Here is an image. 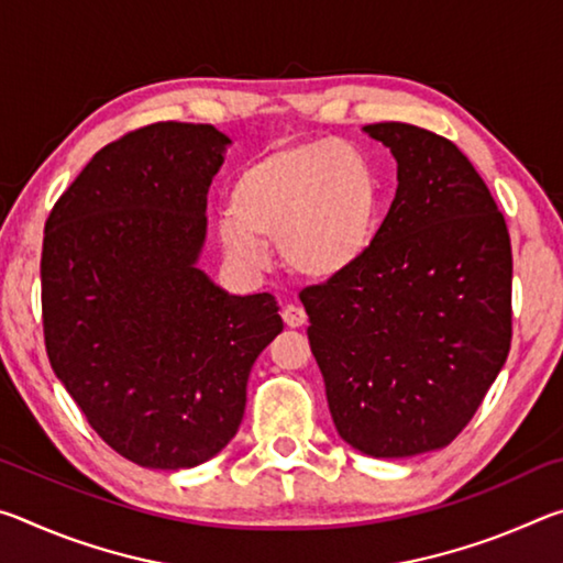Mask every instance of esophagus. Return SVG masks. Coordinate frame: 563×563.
I'll list each match as a JSON object with an SVG mask.
<instances>
[{"label": "esophagus", "mask_w": 563, "mask_h": 563, "mask_svg": "<svg viewBox=\"0 0 563 563\" xmlns=\"http://www.w3.org/2000/svg\"><path fill=\"white\" fill-rule=\"evenodd\" d=\"M283 320H285V325H288V328H302L305 320H308V316H305V310L300 308V305L288 302L283 308Z\"/></svg>", "instance_id": "obj_1"}]
</instances>
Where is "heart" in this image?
I'll return each instance as SVG.
<instances>
[{
    "instance_id": "b5f03b06",
    "label": "heart",
    "mask_w": 563,
    "mask_h": 563,
    "mask_svg": "<svg viewBox=\"0 0 563 563\" xmlns=\"http://www.w3.org/2000/svg\"><path fill=\"white\" fill-rule=\"evenodd\" d=\"M218 221L228 258L247 271L268 261L275 238L280 258L308 280L350 273L373 251L383 216V184L365 154L340 141H300L245 166Z\"/></svg>"
}]
</instances>
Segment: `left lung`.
<instances>
[{"mask_svg":"<svg viewBox=\"0 0 563 563\" xmlns=\"http://www.w3.org/2000/svg\"><path fill=\"white\" fill-rule=\"evenodd\" d=\"M397 161V194L357 268L300 292L332 422L362 454L442 450L511 347V243L487 184L444 136L362 129Z\"/></svg>","mask_w":563,"mask_h":563,"instance_id":"left-lung-1","label":"left lung"}]
</instances>
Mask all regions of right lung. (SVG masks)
I'll list each match as a JSON object with an SVG mask.
<instances>
[{"label":"right lung","instance_id":"obj_1","mask_svg":"<svg viewBox=\"0 0 563 563\" xmlns=\"http://www.w3.org/2000/svg\"><path fill=\"white\" fill-rule=\"evenodd\" d=\"M231 144L161 121L103 146L44 225L42 318L54 375L113 452L190 470L233 440L253 362L283 332L271 292L198 268L206 196Z\"/></svg>","mask_w":563,"mask_h":563}]
</instances>
